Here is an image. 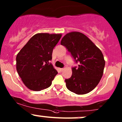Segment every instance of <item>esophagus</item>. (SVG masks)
Instances as JSON below:
<instances>
[{"mask_svg":"<svg viewBox=\"0 0 122 122\" xmlns=\"http://www.w3.org/2000/svg\"><path fill=\"white\" fill-rule=\"evenodd\" d=\"M64 68H60V71H61V72H62V71H64Z\"/></svg>","mask_w":122,"mask_h":122,"instance_id":"obj_1","label":"esophagus"}]
</instances>
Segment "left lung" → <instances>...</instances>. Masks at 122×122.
Segmentation results:
<instances>
[{"mask_svg":"<svg viewBox=\"0 0 122 122\" xmlns=\"http://www.w3.org/2000/svg\"><path fill=\"white\" fill-rule=\"evenodd\" d=\"M61 45L71 53L78 67H73L72 76L65 79L70 91L84 95L92 91L101 80L105 66L101 50L81 33H68L62 38Z\"/></svg>","mask_w":122,"mask_h":122,"instance_id":"8db88e82","label":"left lung"}]
</instances>
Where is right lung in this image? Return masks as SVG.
Wrapping results in <instances>:
<instances>
[{"mask_svg":"<svg viewBox=\"0 0 122 122\" xmlns=\"http://www.w3.org/2000/svg\"><path fill=\"white\" fill-rule=\"evenodd\" d=\"M61 34L38 33L33 36L16 56V71L29 89L40 91L49 87L58 73L49 62Z\"/></svg>","mask_w":122,"mask_h":122,"instance_id":"obj_1","label":"right lung"}]
</instances>
